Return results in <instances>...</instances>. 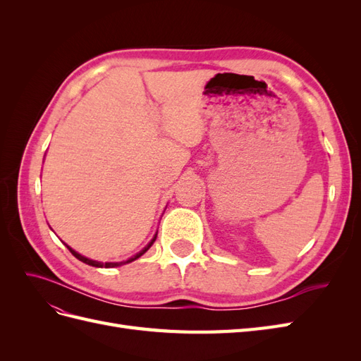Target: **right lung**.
Wrapping results in <instances>:
<instances>
[{
  "label": "right lung",
  "mask_w": 361,
  "mask_h": 361,
  "mask_svg": "<svg viewBox=\"0 0 361 361\" xmlns=\"http://www.w3.org/2000/svg\"><path fill=\"white\" fill-rule=\"evenodd\" d=\"M155 239H157V236L154 238V239H152V241L147 244V247H145L143 250H141L140 251V253L138 255H135L134 257H130V259H128L126 262H105V264H102V262H96V260H92V259H87V257H84V256H81L80 253H76V251L75 250H72L69 245H66L68 248H69V251H71V253L76 257V259H78V260H81V262H84V264H87V265H92V267H97V268H114V267H120V265H123V264H129V262H133V260H135V259H138L140 256H143L145 253H146V251L152 247V245H154V243H155Z\"/></svg>",
  "instance_id": "add662e5"
}]
</instances>
